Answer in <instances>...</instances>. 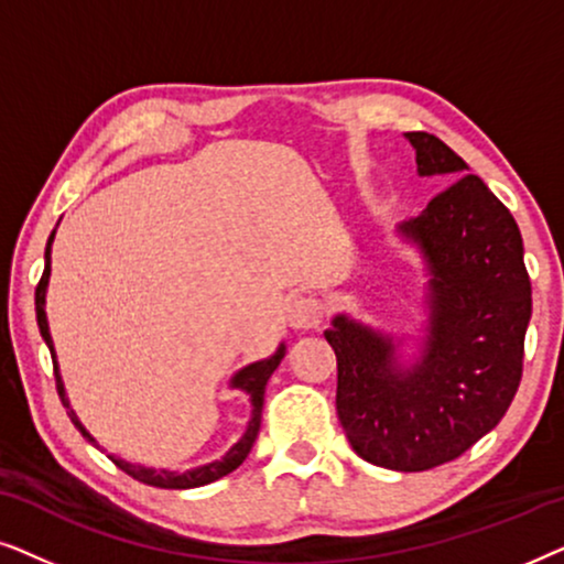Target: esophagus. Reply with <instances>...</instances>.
<instances>
[{
	"instance_id": "34e87169",
	"label": "esophagus",
	"mask_w": 564,
	"mask_h": 564,
	"mask_svg": "<svg viewBox=\"0 0 564 564\" xmlns=\"http://www.w3.org/2000/svg\"><path fill=\"white\" fill-rule=\"evenodd\" d=\"M323 321V303L318 297H295L288 305V323L295 330H313Z\"/></svg>"
}]
</instances>
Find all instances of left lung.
Listing matches in <instances>:
<instances>
[{
    "label": "left lung",
    "instance_id": "left-lung-1",
    "mask_svg": "<svg viewBox=\"0 0 564 564\" xmlns=\"http://www.w3.org/2000/svg\"><path fill=\"white\" fill-rule=\"evenodd\" d=\"M405 138L421 176H458L398 226L431 274L421 357L400 365L390 336L349 315H336L326 341L351 449L369 465L421 473L457 459L506 415L523 372L531 282L521 230L488 184L436 135Z\"/></svg>",
    "mask_w": 564,
    "mask_h": 564
}]
</instances>
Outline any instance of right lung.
Segmentation results:
<instances>
[{
	"label": "right lung",
	"instance_id": "obj_1",
	"mask_svg": "<svg viewBox=\"0 0 564 564\" xmlns=\"http://www.w3.org/2000/svg\"><path fill=\"white\" fill-rule=\"evenodd\" d=\"M53 236H56V230H53L51 238H48V246H45V269H43L41 282H37V288H35L37 328H41L43 341L48 344V349H51L53 372H56V390H58V395H61V403H64V408L68 411V419H72L74 426L82 431L84 438H89V442L97 446L95 436H91L89 431L82 426V421L76 419V413L72 411V405H68L64 382H61V375H58L56 351H53L51 330H48V318H45V290H48V276H51V243H53ZM282 357H284V344H280V349H276L269 359L253 361V365L238 369V372L234 375V380H230V388L243 390L246 395L251 398V421H249V429H246V434H243L241 438H238V444L230 446L228 454H226V457H223V459H215V462H210V465L187 469V473H172V469H153V467H143V465H130V462L112 457V454H107V457H110V459L115 462V465H118V467L122 469V473L133 477V480L145 482V485H153V488H166V490H189V488H199V485L215 482V480H220V477L230 475L236 467H241V462H243L246 457H249L251 446H253V442H257V434H259V426H261V408H264V390H267V382H269V377H272L274 369L280 367Z\"/></svg>",
	"mask_w": 564,
	"mask_h": 564
}]
</instances>
